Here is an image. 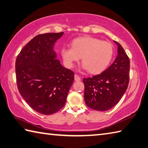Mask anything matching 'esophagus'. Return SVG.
Returning a JSON list of instances; mask_svg holds the SVG:
<instances>
[{
    "label": "esophagus",
    "mask_w": 148,
    "mask_h": 148,
    "mask_svg": "<svg viewBox=\"0 0 148 148\" xmlns=\"http://www.w3.org/2000/svg\"><path fill=\"white\" fill-rule=\"evenodd\" d=\"M74 80L76 82H79L81 80V78H80V77L78 76L77 74H75L74 75Z\"/></svg>",
    "instance_id": "34e87169"
}]
</instances>
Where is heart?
<instances>
[{
  "instance_id": "obj_1",
  "label": "heart",
  "mask_w": 148,
  "mask_h": 148,
  "mask_svg": "<svg viewBox=\"0 0 148 148\" xmlns=\"http://www.w3.org/2000/svg\"><path fill=\"white\" fill-rule=\"evenodd\" d=\"M71 48H63L61 56L66 66L72 68L82 58L83 67L90 74H99L109 65L114 54L112 45L92 37H82L71 42Z\"/></svg>"
}]
</instances>
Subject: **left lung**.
Returning a JSON list of instances; mask_svg holds the SVG:
<instances>
[{"label": "left lung", "mask_w": 148, "mask_h": 148, "mask_svg": "<svg viewBox=\"0 0 148 148\" xmlns=\"http://www.w3.org/2000/svg\"><path fill=\"white\" fill-rule=\"evenodd\" d=\"M114 42L118 56L113 63L101 74L83 79L85 103L96 111H106L116 106L128 87L130 59L121 45Z\"/></svg>", "instance_id": "obj_1"}]
</instances>
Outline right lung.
Masks as SVG:
<instances>
[{
	"instance_id": "obj_1",
	"label": "right lung",
	"mask_w": 148,
	"mask_h": 148,
	"mask_svg": "<svg viewBox=\"0 0 148 148\" xmlns=\"http://www.w3.org/2000/svg\"><path fill=\"white\" fill-rule=\"evenodd\" d=\"M63 34L36 36L16 59L18 91L32 109L42 114H52L63 108L74 80V72L61 65L53 50L55 42Z\"/></svg>"
}]
</instances>
